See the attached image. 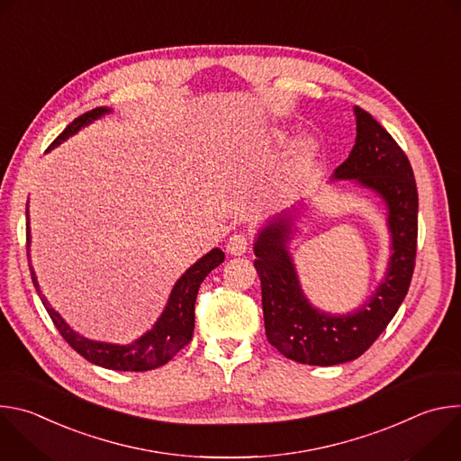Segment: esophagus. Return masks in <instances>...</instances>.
Returning a JSON list of instances; mask_svg holds the SVG:
<instances>
[{"label": "esophagus", "mask_w": 461, "mask_h": 461, "mask_svg": "<svg viewBox=\"0 0 461 461\" xmlns=\"http://www.w3.org/2000/svg\"><path fill=\"white\" fill-rule=\"evenodd\" d=\"M248 249V237L244 233H233L226 242V251L230 255H242Z\"/></svg>", "instance_id": "obj_1"}]
</instances>
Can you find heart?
Here are the masks:
<instances>
[{
    "instance_id": "b5f03b06",
    "label": "heart",
    "mask_w": 461,
    "mask_h": 461,
    "mask_svg": "<svg viewBox=\"0 0 461 461\" xmlns=\"http://www.w3.org/2000/svg\"><path fill=\"white\" fill-rule=\"evenodd\" d=\"M312 151H313V146L312 144H306L303 142L297 151L294 153V158L286 164L285 171L281 173L279 180H277V189H279V194H288L295 184L299 182V178L303 176L304 173V167L312 157Z\"/></svg>"
}]
</instances>
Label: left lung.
<instances>
[{
    "instance_id": "left-lung-1",
    "label": "left lung",
    "mask_w": 461,
    "mask_h": 461,
    "mask_svg": "<svg viewBox=\"0 0 461 461\" xmlns=\"http://www.w3.org/2000/svg\"><path fill=\"white\" fill-rule=\"evenodd\" d=\"M354 113L356 144L334 178L356 180L381 196L392 237L386 274L370 299L343 315L326 313L310 304L288 251L294 233L292 213L272 219L257 233L253 244L267 338L285 357L303 365L332 366L365 354L402 306L416 265L418 189L412 166L370 113L357 105Z\"/></svg>"
}]
</instances>
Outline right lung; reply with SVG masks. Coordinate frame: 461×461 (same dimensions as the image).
Here are the masks:
<instances>
[{"label":"right lung","instance_id":"obj_1","mask_svg":"<svg viewBox=\"0 0 461 461\" xmlns=\"http://www.w3.org/2000/svg\"><path fill=\"white\" fill-rule=\"evenodd\" d=\"M107 113H111V109L107 107H96L93 111L84 113L82 116H78L65 127L63 133L50 144L49 149L59 146L63 140H68L69 137L78 133L84 125L91 123L93 120ZM27 221H29V206H27ZM29 246H31V226L27 224V257L31 260ZM222 260H224V251L219 248H213L210 253H206L204 257L196 260L191 268H187L185 274L175 283L171 295L167 299V304L162 315L158 317V321L153 324L151 330L131 345L102 343V341H93L77 334L41 294L31 262H29V268H31L34 288L47 313L50 315L54 326L58 328V332L82 357H86L89 363H95L109 370L146 372V370H153L166 365L178 350H182L191 341L193 328H194L196 294H199L201 283L206 279V276L212 270H215Z\"/></svg>","mask_w":461,"mask_h":461}]
</instances>
